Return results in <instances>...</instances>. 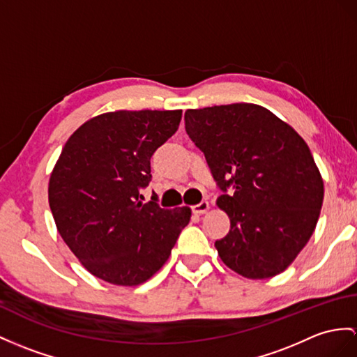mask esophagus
I'll use <instances>...</instances> for the list:
<instances>
[{
	"mask_svg": "<svg viewBox=\"0 0 357 357\" xmlns=\"http://www.w3.org/2000/svg\"><path fill=\"white\" fill-rule=\"evenodd\" d=\"M208 208H211V204H208V202H204V199H203L202 203L192 206V212L197 213V215H203L208 211Z\"/></svg>",
	"mask_w": 357,
	"mask_h": 357,
	"instance_id": "esophagus-1",
	"label": "esophagus"
}]
</instances>
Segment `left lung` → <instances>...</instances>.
<instances>
[{
  "mask_svg": "<svg viewBox=\"0 0 357 357\" xmlns=\"http://www.w3.org/2000/svg\"><path fill=\"white\" fill-rule=\"evenodd\" d=\"M185 127L224 192L216 204L229 215L230 231L215 242L222 262L255 280L284 271L314 233L324 198L307 144L250 102L189 109Z\"/></svg>",
  "mask_w": 357,
  "mask_h": 357,
  "instance_id": "left-lung-1",
  "label": "left lung"
}]
</instances>
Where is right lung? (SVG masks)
Segmentation results:
<instances>
[{
  "label": "right lung",
  "instance_id": "right-lung-1",
  "mask_svg": "<svg viewBox=\"0 0 357 357\" xmlns=\"http://www.w3.org/2000/svg\"><path fill=\"white\" fill-rule=\"evenodd\" d=\"M181 110H118L68 139L48 185L60 236L98 279L137 286L167 262L190 220L188 206L142 203L153 153L177 132Z\"/></svg>",
  "mask_w": 357,
  "mask_h": 357
}]
</instances>
